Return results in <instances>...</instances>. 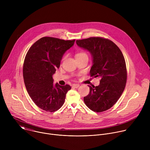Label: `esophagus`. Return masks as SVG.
Listing matches in <instances>:
<instances>
[{"label":"esophagus","mask_w":150,"mask_h":150,"mask_svg":"<svg viewBox=\"0 0 150 150\" xmlns=\"http://www.w3.org/2000/svg\"><path fill=\"white\" fill-rule=\"evenodd\" d=\"M72 87L75 88H78L79 87V84H73Z\"/></svg>","instance_id":"1"}]
</instances>
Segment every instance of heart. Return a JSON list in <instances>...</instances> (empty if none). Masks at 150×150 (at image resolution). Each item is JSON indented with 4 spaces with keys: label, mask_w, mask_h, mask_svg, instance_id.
<instances>
[{
    "label": "heart",
    "mask_w": 150,
    "mask_h": 150,
    "mask_svg": "<svg viewBox=\"0 0 150 150\" xmlns=\"http://www.w3.org/2000/svg\"><path fill=\"white\" fill-rule=\"evenodd\" d=\"M82 56H87V55L86 53L82 52H79L76 54V57H82Z\"/></svg>",
    "instance_id": "heart-1"
}]
</instances>
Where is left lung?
<instances>
[{
  "mask_svg": "<svg viewBox=\"0 0 150 150\" xmlns=\"http://www.w3.org/2000/svg\"><path fill=\"white\" fill-rule=\"evenodd\" d=\"M77 46L89 52L93 65L91 76L101 78L98 86L90 87L85 104L91 110L102 112L117 101L125 88L127 79L126 63L119 48L113 41L101 37L76 40Z\"/></svg>",
  "mask_w": 150,
  "mask_h": 150,
  "instance_id": "obj_1",
  "label": "left lung"
}]
</instances>
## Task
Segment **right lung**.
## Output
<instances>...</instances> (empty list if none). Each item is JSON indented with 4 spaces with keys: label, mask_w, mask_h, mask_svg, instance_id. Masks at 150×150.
Listing matches in <instances>:
<instances>
[{
    "label": "right lung",
    "mask_w": 150,
    "mask_h": 150,
    "mask_svg": "<svg viewBox=\"0 0 150 150\" xmlns=\"http://www.w3.org/2000/svg\"><path fill=\"white\" fill-rule=\"evenodd\" d=\"M75 41L45 37L34 43L26 54L23 67L25 87L34 103L43 110L53 112L59 109L71 89L69 85L54 83L53 75Z\"/></svg>",
    "instance_id": "right-lung-1"
}]
</instances>
